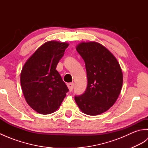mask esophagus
<instances>
[{
	"instance_id": "esophagus-1",
	"label": "esophagus",
	"mask_w": 148,
	"mask_h": 148,
	"mask_svg": "<svg viewBox=\"0 0 148 148\" xmlns=\"http://www.w3.org/2000/svg\"><path fill=\"white\" fill-rule=\"evenodd\" d=\"M67 86L69 88V90H70L71 92V91H72V90H73V88H74V83H68L67 84Z\"/></svg>"
}]
</instances>
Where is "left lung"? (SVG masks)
Returning a JSON list of instances; mask_svg holds the SVG:
<instances>
[{
	"mask_svg": "<svg viewBox=\"0 0 148 148\" xmlns=\"http://www.w3.org/2000/svg\"><path fill=\"white\" fill-rule=\"evenodd\" d=\"M76 50L85 63L86 91L74 97L79 109L88 115H98L112 107L121 92L123 74L117 60L96 42H81Z\"/></svg>",
	"mask_w": 148,
	"mask_h": 148,
	"instance_id": "1",
	"label": "left lung"
}]
</instances>
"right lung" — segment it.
I'll return each instance as SVG.
<instances>
[{"instance_id":"add662e5","label":"right lung","mask_w":148,"mask_h":148,"mask_svg":"<svg viewBox=\"0 0 148 148\" xmlns=\"http://www.w3.org/2000/svg\"><path fill=\"white\" fill-rule=\"evenodd\" d=\"M68 46L66 42H47L36 50L22 69L20 82L25 99L40 114L56 111L69 92L56 70Z\"/></svg>"}]
</instances>
